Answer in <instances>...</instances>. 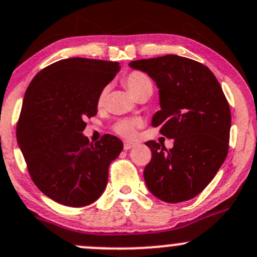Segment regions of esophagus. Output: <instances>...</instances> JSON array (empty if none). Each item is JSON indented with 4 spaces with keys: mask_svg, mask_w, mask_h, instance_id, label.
<instances>
[{
    "mask_svg": "<svg viewBox=\"0 0 257 257\" xmlns=\"http://www.w3.org/2000/svg\"><path fill=\"white\" fill-rule=\"evenodd\" d=\"M136 147V143H132V142H124V150H129L132 148Z\"/></svg>",
    "mask_w": 257,
    "mask_h": 257,
    "instance_id": "34e87169",
    "label": "esophagus"
}]
</instances>
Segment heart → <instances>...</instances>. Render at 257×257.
I'll return each instance as SVG.
<instances>
[{
	"instance_id": "b5f03b06",
	"label": "heart",
	"mask_w": 257,
	"mask_h": 257,
	"mask_svg": "<svg viewBox=\"0 0 257 257\" xmlns=\"http://www.w3.org/2000/svg\"><path fill=\"white\" fill-rule=\"evenodd\" d=\"M124 85L126 86L129 91L138 97L145 91L153 90V83L151 80L145 75L144 72L140 71H132L128 75H125L123 79ZM108 96V87L102 88V91L98 94V104L106 103ZM140 125V120L138 119H121L114 124V131L121 137L131 138L136 134V131L138 126Z\"/></svg>"
}]
</instances>
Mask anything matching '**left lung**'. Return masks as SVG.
I'll use <instances>...</instances> for the list:
<instances>
[{"label": "left lung", "mask_w": 257, "mask_h": 257, "mask_svg": "<svg viewBox=\"0 0 257 257\" xmlns=\"http://www.w3.org/2000/svg\"><path fill=\"white\" fill-rule=\"evenodd\" d=\"M159 88L161 109L151 125L174 139V148L150 140L151 160L144 180L155 197L167 203L188 201L213 180L228 155L231 114L213 72L198 61L165 55L132 61Z\"/></svg>", "instance_id": "left-lung-1"}]
</instances>
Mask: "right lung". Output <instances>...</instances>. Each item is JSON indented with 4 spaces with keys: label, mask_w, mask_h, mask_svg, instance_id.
I'll return each instance as SVG.
<instances>
[{
    "label": "right lung",
    "mask_w": 257,
    "mask_h": 257,
    "mask_svg": "<svg viewBox=\"0 0 257 257\" xmlns=\"http://www.w3.org/2000/svg\"><path fill=\"white\" fill-rule=\"evenodd\" d=\"M119 69L113 61L64 59L38 72L27 88L17 142L33 182L58 203L88 206L106 188L108 167L123 143L106 134L93 144L82 132Z\"/></svg>",
    "instance_id": "obj_1"
}]
</instances>
